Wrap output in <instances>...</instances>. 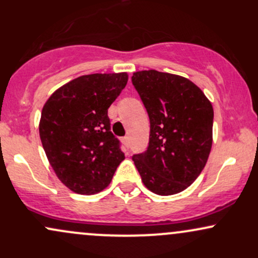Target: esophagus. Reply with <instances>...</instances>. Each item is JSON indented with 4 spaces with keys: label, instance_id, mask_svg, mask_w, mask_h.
Returning a JSON list of instances; mask_svg holds the SVG:
<instances>
[{
    "label": "esophagus",
    "instance_id": "34e87169",
    "mask_svg": "<svg viewBox=\"0 0 258 258\" xmlns=\"http://www.w3.org/2000/svg\"><path fill=\"white\" fill-rule=\"evenodd\" d=\"M122 142L127 148H130V137H128V136H125V137L122 138Z\"/></svg>",
    "mask_w": 258,
    "mask_h": 258
}]
</instances>
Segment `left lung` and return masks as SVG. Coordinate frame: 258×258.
Returning a JSON list of instances; mask_svg holds the SVG:
<instances>
[{"label": "left lung", "instance_id": "obj_1", "mask_svg": "<svg viewBox=\"0 0 258 258\" xmlns=\"http://www.w3.org/2000/svg\"><path fill=\"white\" fill-rule=\"evenodd\" d=\"M132 85L150 121L148 149L132 160L150 191L180 193L198 178L211 152V103L197 85L173 74L137 72Z\"/></svg>", "mask_w": 258, "mask_h": 258}]
</instances>
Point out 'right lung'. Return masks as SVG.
Instances as JSON below:
<instances>
[{
  "mask_svg": "<svg viewBox=\"0 0 258 258\" xmlns=\"http://www.w3.org/2000/svg\"><path fill=\"white\" fill-rule=\"evenodd\" d=\"M126 73L91 74L49 97L41 112L40 138L61 183L78 194L102 191L125 159L111 132L108 109L127 84Z\"/></svg>",
  "mask_w": 258,
  "mask_h": 258,
  "instance_id": "1",
  "label": "right lung"
}]
</instances>
